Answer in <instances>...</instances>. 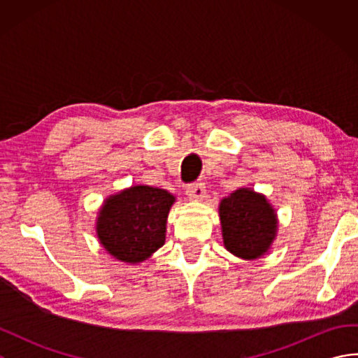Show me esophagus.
Here are the masks:
<instances>
[{"label":"esophagus","mask_w":358,"mask_h":358,"mask_svg":"<svg viewBox=\"0 0 358 358\" xmlns=\"http://www.w3.org/2000/svg\"><path fill=\"white\" fill-rule=\"evenodd\" d=\"M204 192H206V187L203 183H192L186 189V195L194 201H201L204 199Z\"/></svg>","instance_id":"obj_1"}]
</instances>
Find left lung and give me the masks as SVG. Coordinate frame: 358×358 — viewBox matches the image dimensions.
<instances>
[{"mask_svg":"<svg viewBox=\"0 0 358 358\" xmlns=\"http://www.w3.org/2000/svg\"><path fill=\"white\" fill-rule=\"evenodd\" d=\"M223 245L241 260H258L277 238L278 217L268 199L250 187H238L218 204Z\"/></svg>","mask_w":358,"mask_h":358,"instance_id":"left-lung-1","label":"left lung"}]
</instances>
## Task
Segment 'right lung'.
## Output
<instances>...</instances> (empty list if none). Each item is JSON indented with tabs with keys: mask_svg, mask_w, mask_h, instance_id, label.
<instances>
[{
	"mask_svg": "<svg viewBox=\"0 0 358 358\" xmlns=\"http://www.w3.org/2000/svg\"><path fill=\"white\" fill-rule=\"evenodd\" d=\"M175 196L146 185L126 187L103 201L96 237L115 260L138 264L164 245L166 223Z\"/></svg>",
	"mask_w": 358,
	"mask_h": 358,
	"instance_id": "obj_1",
	"label": "right lung"
}]
</instances>
